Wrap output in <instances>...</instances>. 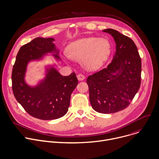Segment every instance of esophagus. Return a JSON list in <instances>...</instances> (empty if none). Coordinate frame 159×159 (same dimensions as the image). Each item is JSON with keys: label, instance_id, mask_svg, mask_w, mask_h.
Segmentation results:
<instances>
[{"label": "esophagus", "instance_id": "esophagus-1", "mask_svg": "<svg viewBox=\"0 0 159 159\" xmlns=\"http://www.w3.org/2000/svg\"><path fill=\"white\" fill-rule=\"evenodd\" d=\"M77 78H78V80L79 81H83L84 80L85 78V76L83 75H81V74H79L77 75Z\"/></svg>", "mask_w": 159, "mask_h": 159}]
</instances>
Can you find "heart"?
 <instances>
[{"label": "heart", "instance_id": "1", "mask_svg": "<svg viewBox=\"0 0 159 159\" xmlns=\"http://www.w3.org/2000/svg\"><path fill=\"white\" fill-rule=\"evenodd\" d=\"M110 51V44L107 39L90 37L72 43L66 52L70 59L76 61H82L85 68L94 70L102 65Z\"/></svg>", "mask_w": 159, "mask_h": 159}]
</instances>
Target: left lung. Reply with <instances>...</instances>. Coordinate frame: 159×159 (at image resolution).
<instances>
[{
    "label": "left lung",
    "instance_id": "8db88e82",
    "mask_svg": "<svg viewBox=\"0 0 159 159\" xmlns=\"http://www.w3.org/2000/svg\"><path fill=\"white\" fill-rule=\"evenodd\" d=\"M116 43L111 62L88 77L89 101L98 113H113L127 107L138 92L141 83V59L134 42L113 29L103 30Z\"/></svg>",
    "mask_w": 159,
    "mask_h": 159
}]
</instances>
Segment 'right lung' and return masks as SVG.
<instances>
[{
    "mask_svg": "<svg viewBox=\"0 0 159 159\" xmlns=\"http://www.w3.org/2000/svg\"><path fill=\"white\" fill-rule=\"evenodd\" d=\"M54 38H36L22 46L12 69V91L17 101L30 115L43 120L59 118L66 115L71 95L78 81L75 73L62 76L54 67L48 68L44 79L35 86L25 81L28 62L41 60L48 53L60 60Z\"/></svg>",
    "mask_w": 159,
    "mask_h": 159,
    "instance_id": "right-lung-1",
    "label": "right lung"
}]
</instances>
